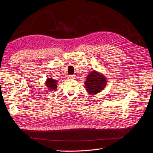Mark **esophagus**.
Listing matches in <instances>:
<instances>
[{
	"mask_svg": "<svg viewBox=\"0 0 153 153\" xmlns=\"http://www.w3.org/2000/svg\"><path fill=\"white\" fill-rule=\"evenodd\" d=\"M75 75H69L68 76V78H71V79H73V78H75Z\"/></svg>",
	"mask_w": 153,
	"mask_h": 153,
	"instance_id": "34e87169",
	"label": "esophagus"
}]
</instances>
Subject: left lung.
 <instances>
[{
	"label": "left lung",
	"instance_id": "left-lung-1",
	"mask_svg": "<svg viewBox=\"0 0 153 153\" xmlns=\"http://www.w3.org/2000/svg\"><path fill=\"white\" fill-rule=\"evenodd\" d=\"M86 90L90 94H95L102 90L106 85V80L97 71H91L85 82Z\"/></svg>",
	"mask_w": 153,
	"mask_h": 153
}]
</instances>
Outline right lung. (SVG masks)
<instances>
[{"instance_id":"right-lung-1","label":"right lung","mask_w":153,"mask_h":153,"mask_svg":"<svg viewBox=\"0 0 153 153\" xmlns=\"http://www.w3.org/2000/svg\"><path fill=\"white\" fill-rule=\"evenodd\" d=\"M56 81L51 78H48L46 83V86L51 90H55L56 89Z\"/></svg>"}]
</instances>
